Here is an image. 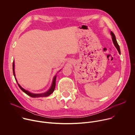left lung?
Masks as SVG:
<instances>
[{"instance_id":"8db88e82","label":"left lung","mask_w":135,"mask_h":135,"mask_svg":"<svg viewBox=\"0 0 135 135\" xmlns=\"http://www.w3.org/2000/svg\"><path fill=\"white\" fill-rule=\"evenodd\" d=\"M110 35H111V36H112V41H113V43H114V46H115V47H116V48L117 49V50H118L119 53H120L121 52H120V47H119V45L118 44V42H117V41L116 37H115V35L114 34V33H113L112 31L110 32Z\"/></svg>"}]
</instances>
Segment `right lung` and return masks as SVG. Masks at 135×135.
<instances>
[{
    "mask_svg": "<svg viewBox=\"0 0 135 135\" xmlns=\"http://www.w3.org/2000/svg\"><path fill=\"white\" fill-rule=\"evenodd\" d=\"M13 74H14V76H15V80L19 86V88H20L22 91H23L25 93H26L27 95H29L30 97H32V98H37V97H47V96H49V95H50L51 94H52L53 93V92L54 91V89H55V80H56V76H55L53 78V82H52V85L51 86V88H50V89L46 91V92L45 93H40V94H36V93H31V92H30L29 91H27V90H26L25 89H24L23 88H22L20 85L18 83H17V81L15 78V71H14V61H13Z\"/></svg>",
    "mask_w": 135,
    "mask_h": 135,
    "instance_id": "obj_1",
    "label": "right lung"
}]
</instances>
